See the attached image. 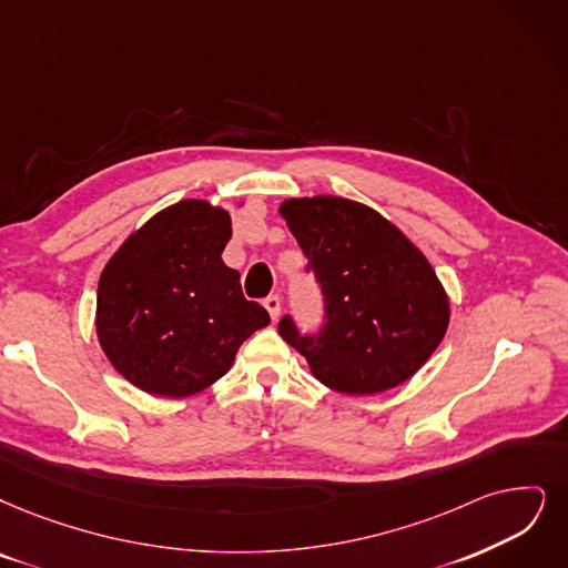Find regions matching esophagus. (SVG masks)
Segmentation results:
<instances>
[{
	"label": "esophagus",
	"instance_id": "obj_1",
	"mask_svg": "<svg viewBox=\"0 0 568 568\" xmlns=\"http://www.w3.org/2000/svg\"><path fill=\"white\" fill-rule=\"evenodd\" d=\"M263 305H265V310L270 312V316H272V322H277V316H280V310H282V301H280V296H267V298L263 301Z\"/></svg>",
	"mask_w": 568,
	"mask_h": 568
}]
</instances>
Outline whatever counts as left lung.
<instances>
[{"mask_svg": "<svg viewBox=\"0 0 568 568\" xmlns=\"http://www.w3.org/2000/svg\"><path fill=\"white\" fill-rule=\"evenodd\" d=\"M280 212L324 301L320 331L303 333L284 314L280 335L339 394L371 396L413 377L449 322L445 291L419 248L354 200H286Z\"/></svg>", "mask_w": 568, "mask_h": 568, "instance_id": "1", "label": "left lung"}]
</instances>
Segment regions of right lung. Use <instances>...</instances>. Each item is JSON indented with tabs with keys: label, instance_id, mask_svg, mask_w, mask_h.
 I'll return each instance as SVG.
<instances>
[{
	"label": "right lung",
	"instance_id": "obj_1",
	"mask_svg": "<svg viewBox=\"0 0 568 568\" xmlns=\"http://www.w3.org/2000/svg\"><path fill=\"white\" fill-rule=\"evenodd\" d=\"M231 216L181 200L130 235L98 286V337L134 387L184 398L231 371L244 339L270 324L223 263Z\"/></svg>",
	"mask_w": 568,
	"mask_h": 568
}]
</instances>
